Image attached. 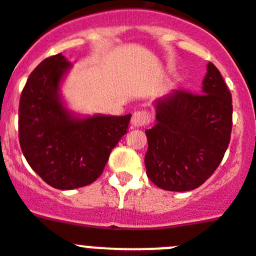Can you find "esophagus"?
Returning a JSON list of instances; mask_svg holds the SVG:
<instances>
[{
  "label": "esophagus",
  "mask_w": 256,
  "mask_h": 256,
  "mask_svg": "<svg viewBox=\"0 0 256 256\" xmlns=\"http://www.w3.org/2000/svg\"><path fill=\"white\" fill-rule=\"evenodd\" d=\"M151 116H150L148 110H138L132 114V124L134 128H144L150 124Z\"/></svg>",
  "instance_id": "esophagus-1"
}]
</instances>
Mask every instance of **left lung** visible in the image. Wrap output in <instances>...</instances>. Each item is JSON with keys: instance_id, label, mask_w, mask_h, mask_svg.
<instances>
[{"instance_id": "obj_1", "label": "left lung", "mask_w": 256, "mask_h": 256, "mask_svg": "<svg viewBox=\"0 0 256 256\" xmlns=\"http://www.w3.org/2000/svg\"><path fill=\"white\" fill-rule=\"evenodd\" d=\"M232 93L213 63L200 93L176 90L156 101V121L146 130V174L159 188L186 192L210 178L229 147Z\"/></svg>"}]
</instances>
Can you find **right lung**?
I'll return each mask as SVG.
<instances>
[{
    "label": "right lung",
    "mask_w": 256,
    "mask_h": 256,
    "mask_svg": "<svg viewBox=\"0 0 256 256\" xmlns=\"http://www.w3.org/2000/svg\"><path fill=\"white\" fill-rule=\"evenodd\" d=\"M70 66L62 54L43 60L27 78L18 109L22 152L30 167L56 189L96 182L132 118V114L72 117L59 97L60 81Z\"/></svg>",
    "instance_id": "right-lung-1"
}]
</instances>
